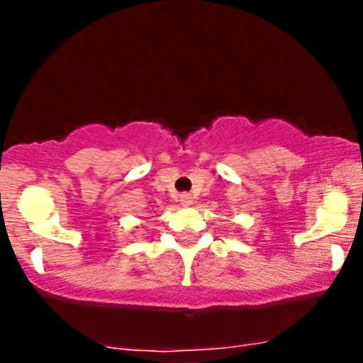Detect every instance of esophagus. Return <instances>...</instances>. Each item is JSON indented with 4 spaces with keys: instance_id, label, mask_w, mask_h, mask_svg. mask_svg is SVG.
I'll use <instances>...</instances> for the list:
<instances>
[{
    "instance_id": "esophagus-1",
    "label": "esophagus",
    "mask_w": 363,
    "mask_h": 363,
    "mask_svg": "<svg viewBox=\"0 0 363 363\" xmlns=\"http://www.w3.org/2000/svg\"><path fill=\"white\" fill-rule=\"evenodd\" d=\"M179 200H181V203L184 205V207H191V205H193V200H191V196H189V195H186V193H184V195H181V196H179Z\"/></svg>"
}]
</instances>
